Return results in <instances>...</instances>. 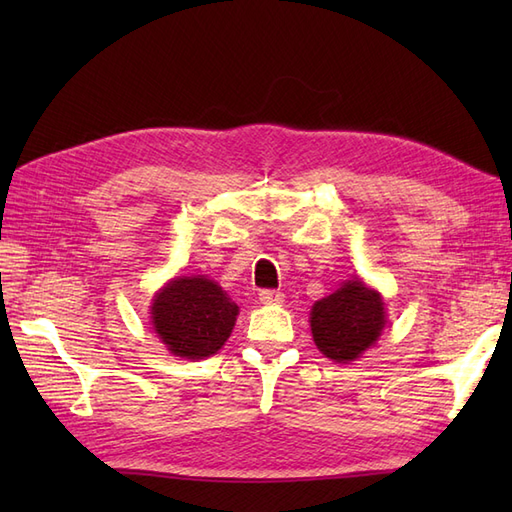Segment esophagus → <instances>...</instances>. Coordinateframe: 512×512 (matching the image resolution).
<instances>
[{
  "label": "esophagus",
  "mask_w": 512,
  "mask_h": 512,
  "mask_svg": "<svg viewBox=\"0 0 512 512\" xmlns=\"http://www.w3.org/2000/svg\"><path fill=\"white\" fill-rule=\"evenodd\" d=\"M258 299H260L262 303L273 305V303H282V301H284V294H282L280 290H260V292H258Z\"/></svg>",
  "instance_id": "1"
}]
</instances>
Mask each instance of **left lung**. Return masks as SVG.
I'll return each mask as SVG.
<instances>
[{
    "label": "left lung",
    "mask_w": 512,
    "mask_h": 512,
    "mask_svg": "<svg viewBox=\"0 0 512 512\" xmlns=\"http://www.w3.org/2000/svg\"><path fill=\"white\" fill-rule=\"evenodd\" d=\"M312 335L318 350L331 361L348 363L378 342L386 324L380 292L367 288L359 277L344 282L329 297L314 303Z\"/></svg>",
    "instance_id": "left-lung-1"
}]
</instances>
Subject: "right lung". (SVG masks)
I'll return each instance as SVG.
<instances>
[{
  "mask_svg": "<svg viewBox=\"0 0 512 512\" xmlns=\"http://www.w3.org/2000/svg\"><path fill=\"white\" fill-rule=\"evenodd\" d=\"M239 307L205 275L175 277L153 299L151 322L162 344L181 359H205L232 333Z\"/></svg>",
  "mask_w": 512,
  "mask_h": 512,
  "instance_id": "obj_1",
  "label": "right lung"
}]
</instances>
